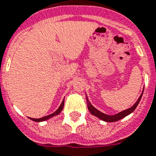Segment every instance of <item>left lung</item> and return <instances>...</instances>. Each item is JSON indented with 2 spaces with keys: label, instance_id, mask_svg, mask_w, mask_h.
<instances>
[{
  "label": "left lung",
  "instance_id": "8db88e82",
  "mask_svg": "<svg viewBox=\"0 0 156 156\" xmlns=\"http://www.w3.org/2000/svg\"><path fill=\"white\" fill-rule=\"evenodd\" d=\"M143 93H144V90H143L142 94H141V95L140 96V98H138V100L136 101V102L135 103L133 106L131 107V108H128V109H125V110L122 111V112H118L117 114H115V115L105 114V113L101 112V111L98 110V109H97L96 108H94V107L92 105V104L90 102V101H89L87 96H86V103H87V106H88L89 111H90L91 114L97 116L98 118L101 119V120H104V121H106V122H115V121L121 120V119L125 117V116H127L128 115L131 114V113H132L135 109H136V108L138 104L140 103V99L141 98H142Z\"/></svg>",
  "mask_w": 156,
  "mask_h": 156
}]
</instances>
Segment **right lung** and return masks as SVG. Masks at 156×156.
I'll return each instance as SVG.
<instances>
[{
  "instance_id": "add662e5",
  "label": "right lung",
  "mask_w": 156,
  "mask_h": 156,
  "mask_svg": "<svg viewBox=\"0 0 156 156\" xmlns=\"http://www.w3.org/2000/svg\"><path fill=\"white\" fill-rule=\"evenodd\" d=\"M63 106H64V99L63 101H62V103H61V105H60V106L58 107V108L57 109V110L55 111V112H54L53 113H51V114L50 115H48V116H44V117H42V118H39V119H35V118H31L30 117V119H31V120H33V121H36V122H41V121H44V120H48V119L51 118V117H53V116H56V115L59 114L60 112L62 110V108H63Z\"/></svg>"
}]
</instances>
